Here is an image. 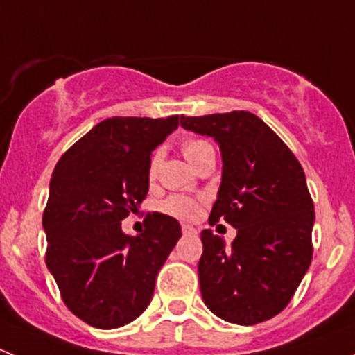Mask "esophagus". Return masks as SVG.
I'll use <instances>...</instances> for the list:
<instances>
[{"instance_id": "obj_1", "label": "esophagus", "mask_w": 355, "mask_h": 355, "mask_svg": "<svg viewBox=\"0 0 355 355\" xmlns=\"http://www.w3.org/2000/svg\"><path fill=\"white\" fill-rule=\"evenodd\" d=\"M182 232H184V235L198 234V230H196L194 227H191V225H182Z\"/></svg>"}]
</instances>
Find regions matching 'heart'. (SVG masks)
I'll use <instances>...</instances> for the list:
<instances>
[{"label":"heart","instance_id":"1","mask_svg":"<svg viewBox=\"0 0 355 355\" xmlns=\"http://www.w3.org/2000/svg\"><path fill=\"white\" fill-rule=\"evenodd\" d=\"M182 151H184L185 157L191 161L192 164H196L206 153L213 151V146L209 144L204 139H187L182 144ZM161 163V151H156L151 157V163H149V177H155L157 173V168ZM163 211L164 213L171 214L175 218H180V220H196L200 213V204L198 200L185 198V196H171L163 202Z\"/></svg>","mask_w":355,"mask_h":355}]
</instances>
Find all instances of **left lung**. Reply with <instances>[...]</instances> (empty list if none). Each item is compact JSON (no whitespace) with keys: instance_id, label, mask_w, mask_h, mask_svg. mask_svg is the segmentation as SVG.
Segmentation results:
<instances>
[{"instance_id":"8db88e82","label":"left lung","mask_w":355,"mask_h":355,"mask_svg":"<svg viewBox=\"0 0 355 355\" xmlns=\"http://www.w3.org/2000/svg\"><path fill=\"white\" fill-rule=\"evenodd\" d=\"M180 125L220 144L223 177L209 225L237 228L230 247L209 228L200 234L204 304L228 323L270 320L288 306L313 259L314 204L302 166L249 111L182 114Z\"/></svg>"}]
</instances>
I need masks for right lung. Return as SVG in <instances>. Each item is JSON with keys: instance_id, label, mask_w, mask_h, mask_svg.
Wrapping results in <instances>:
<instances>
[{"instance_id": "obj_1", "label": "right lung", "mask_w": 355, "mask_h": 355, "mask_svg": "<svg viewBox=\"0 0 355 355\" xmlns=\"http://www.w3.org/2000/svg\"><path fill=\"white\" fill-rule=\"evenodd\" d=\"M180 116H113L89 130L60 157L42 213L46 266L65 306L101 330L141 316L156 277L182 237L175 218L146 216L130 237L121 220L149 191L153 151L178 127Z\"/></svg>"}]
</instances>
